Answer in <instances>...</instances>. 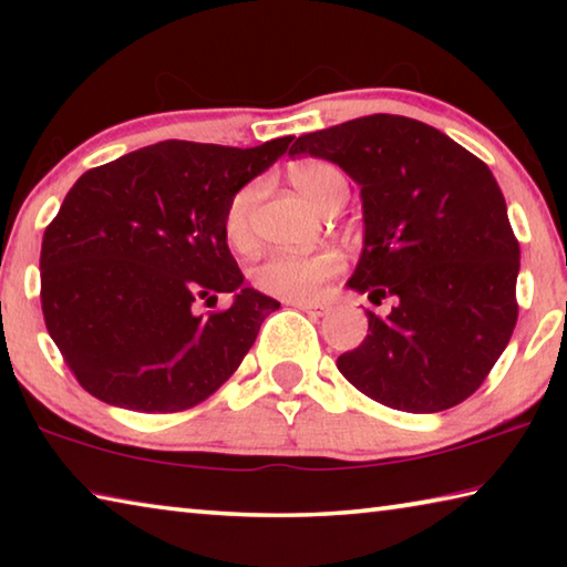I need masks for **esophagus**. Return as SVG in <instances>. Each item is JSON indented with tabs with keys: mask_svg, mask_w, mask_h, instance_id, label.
<instances>
[{
	"mask_svg": "<svg viewBox=\"0 0 567 567\" xmlns=\"http://www.w3.org/2000/svg\"><path fill=\"white\" fill-rule=\"evenodd\" d=\"M297 310H302L307 315H312V318H322V315H328L330 307L328 305H320V302H305V300H292L290 302Z\"/></svg>",
	"mask_w": 567,
	"mask_h": 567,
	"instance_id": "34e87169",
	"label": "esophagus"
}]
</instances>
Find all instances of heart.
<instances>
[{
    "label": "heart",
    "mask_w": 567,
    "mask_h": 567,
    "mask_svg": "<svg viewBox=\"0 0 567 567\" xmlns=\"http://www.w3.org/2000/svg\"><path fill=\"white\" fill-rule=\"evenodd\" d=\"M290 182L320 209L342 205L344 197H348L344 172L324 159L295 162L290 167ZM260 182H249L229 199L225 213V235L235 247H247L249 239H252V215L257 203H260ZM342 267V255L334 252V249H320V252L310 255L275 252L252 267V282L260 290L287 297V300H310L320 292L322 282L338 275Z\"/></svg>",
    "instance_id": "b5f03b06"
}]
</instances>
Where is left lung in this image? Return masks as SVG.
Wrapping results in <instances>:
<instances>
[{
    "label": "left lung",
    "instance_id": "1",
    "mask_svg": "<svg viewBox=\"0 0 567 567\" xmlns=\"http://www.w3.org/2000/svg\"><path fill=\"white\" fill-rule=\"evenodd\" d=\"M290 155L322 157L360 185L362 252L348 287L388 318L338 358L364 395L440 412L483 385L517 320L520 245L485 162L425 122L370 114L302 134Z\"/></svg>",
    "mask_w": 567,
    "mask_h": 567
}]
</instances>
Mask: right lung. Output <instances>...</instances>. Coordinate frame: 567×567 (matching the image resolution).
<instances>
[{
    "instance_id": "right-lung-1",
    "label": "right lung",
    "mask_w": 567,
    "mask_h": 567,
    "mask_svg": "<svg viewBox=\"0 0 567 567\" xmlns=\"http://www.w3.org/2000/svg\"><path fill=\"white\" fill-rule=\"evenodd\" d=\"M292 137L260 147L167 140L94 167L42 239V312L80 385L134 412L187 410L223 385L280 302L245 287L225 213ZM234 295L223 313L197 299Z\"/></svg>"
}]
</instances>
